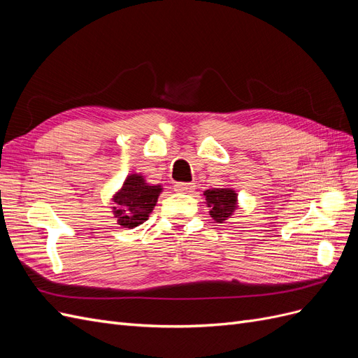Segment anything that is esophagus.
Masks as SVG:
<instances>
[{
	"mask_svg": "<svg viewBox=\"0 0 358 358\" xmlns=\"http://www.w3.org/2000/svg\"><path fill=\"white\" fill-rule=\"evenodd\" d=\"M194 188H196L194 183H187V182H176L175 183V191H178V192H192Z\"/></svg>",
	"mask_w": 358,
	"mask_h": 358,
	"instance_id": "1",
	"label": "esophagus"
}]
</instances>
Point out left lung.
Listing matches in <instances>:
<instances>
[{
    "label": "left lung",
    "mask_w": 358,
    "mask_h": 358,
    "mask_svg": "<svg viewBox=\"0 0 358 358\" xmlns=\"http://www.w3.org/2000/svg\"><path fill=\"white\" fill-rule=\"evenodd\" d=\"M210 208V215L216 222H224L236 209L237 196L233 189L213 188L204 192Z\"/></svg>",
    "instance_id": "8db88e82"
}]
</instances>
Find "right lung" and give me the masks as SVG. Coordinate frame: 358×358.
Returning <instances> with one entry per match:
<instances>
[{
    "instance_id": "add662e5",
    "label": "right lung",
    "mask_w": 358,
    "mask_h": 358,
    "mask_svg": "<svg viewBox=\"0 0 358 358\" xmlns=\"http://www.w3.org/2000/svg\"><path fill=\"white\" fill-rule=\"evenodd\" d=\"M159 192V185H148L142 176H128L124 182L122 189L113 199V212L119 225L125 227V229H133V227L143 224L148 220L149 213L152 212Z\"/></svg>"
}]
</instances>
